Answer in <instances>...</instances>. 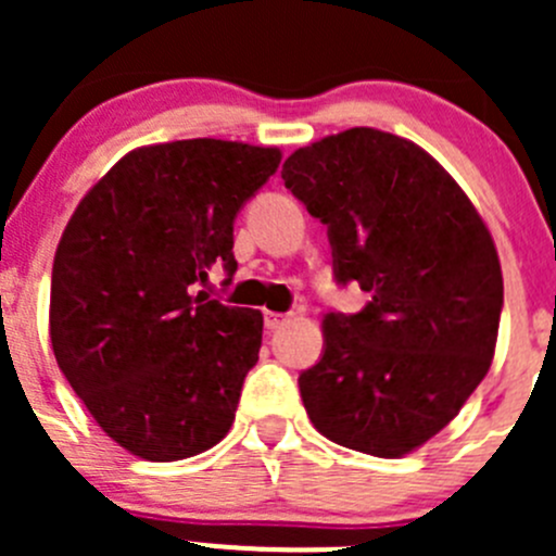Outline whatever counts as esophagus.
I'll use <instances>...</instances> for the list:
<instances>
[{"label": "esophagus", "mask_w": 556, "mask_h": 556, "mask_svg": "<svg viewBox=\"0 0 556 556\" xmlns=\"http://www.w3.org/2000/svg\"><path fill=\"white\" fill-rule=\"evenodd\" d=\"M290 317H293V314H290V312H285V314L266 312V314H263V319H266V328L268 330H279L285 323H290Z\"/></svg>", "instance_id": "1"}]
</instances>
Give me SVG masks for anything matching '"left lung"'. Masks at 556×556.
<instances>
[{
	"instance_id": "1",
	"label": "left lung",
	"mask_w": 556,
	"mask_h": 556,
	"mask_svg": "<svg viewBox=\"0 0 556 556\" xmlns=\"http://www.w3.org/2000/svg\"><path fill=\"white\" fill-rule=\"evenodd\" d=\"M285 188L328 226L336 285L371 295L328 312L301 371L314 428L401 457L457 417L490 371L503 309L495 242L459 185L408 139L350 128L285 161Z\"/></svg>"
}]
</instances>
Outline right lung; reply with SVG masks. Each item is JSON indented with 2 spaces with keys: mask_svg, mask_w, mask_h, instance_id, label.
<instances>
[{
  "mask_svg": "<svg viewBox=\"0 0 556 556\" xmlns=\"http://www.w3.org/2000/svg\"><path fill=\"white\" fill-rule=\"evenodd\" d=\"M277 148L182 139L123 155L66 223L50 279V344L99 428L172 463L231 430L263 314L193 295L231 282L233 220L277 172Z\"/></svg>",
  "mask_w": 556,
  "mask_h": 556,
  "instance_id": "obj_1",
  "label": "right lung"
}]
</instances>
